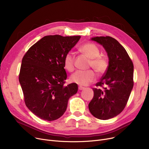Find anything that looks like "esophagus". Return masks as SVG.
I'll return each instance as SVG.
<instances>
[{"label": "esophagus", "mask_w": 149, "mask_h": 149, "mask_svg": "<svg viewBox=\"0 0 149 149\" xmlns=\"http://www.w3.org/2000/svg\"><path fill=\"white\" fill-rule=\"evenodd\" d=\"M84 89V87H82V86H79V90H83Z\"/></svg>", "instance_id": "obj_1"}]
</instances>
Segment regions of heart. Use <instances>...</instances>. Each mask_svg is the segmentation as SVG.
I'll return each mask as SVG.
<instances>
[{"label":"heart","mask_w":149,"mask_h":149,"mask_svg":"<svg viewBox=\"0 0 149 149\" xmlns=\"http://www.w3.org/2000/svg\"><path fill=\"white\" fill-rule=\"evenodd\" d=\"M79 51L88 57L89 60V65L94 69L98 75L104 74L108 68L107 59L100 56V50L98 47L92 43H87L81 46ZM64 67L69 72H71L74 69V57L72 53H67L64 57ZM96 75L92 70H78L70 77V80L72 83L79 85L85 86L94 81Z\"/></svg>","instance_id":"heart-1"}]
</instances>
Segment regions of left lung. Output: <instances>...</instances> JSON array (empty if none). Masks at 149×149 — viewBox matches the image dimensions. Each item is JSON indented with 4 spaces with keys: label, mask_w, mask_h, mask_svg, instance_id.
I'll use <instances>...</instances> for the list:
<instances>
[{
    "label": "left lung",
    "mask_w": 149,
    "mask_h": 149,
    "mask_svg": "<svg viewBox=\"0 0 149 149\" xmlns=\"http://www.w3.org/2000/svg\"><path fill=\"white\" fill-rule=\"evenodd\" d=\"M102 45L109 57L106 73L93 88L89 104L90 112L100 120H109L120 114L126 107L134 86V64L124 47L109 36L91 38Z\"/></svg>",
    "instance_id": "8db88e82"
}]
</instances>
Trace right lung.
<instances>
[{
    "instance_id": "right-lung-1",
    "label": "right lung",
    "mask_w": 149,
    "mask_h": 149,
    "mask_svg": "<svg viewBox=\"0 0 149 149\" xmlns=\"http://www.w3.org/2000/svg\"><path fill=\"white\" fill-rule=\"evenodd\" d=\"M81 36H46L28 50L22 61L19 80L26 106L34 115L54 121L65 112L78 86H64L67 74L63 60Z\"/></svg>"
}]
</instances>
